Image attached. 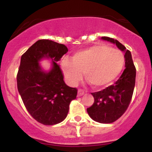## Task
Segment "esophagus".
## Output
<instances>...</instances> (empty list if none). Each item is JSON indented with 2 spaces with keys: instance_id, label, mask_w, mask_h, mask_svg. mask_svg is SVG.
Returning <instances> with one entry per match:
<instances>
[{
  "instance_id": "esophagus-1",
  "label": "esophagus",
  "mask_w": 152,
  "mask_h": 152,
  "mask_svg": "<svg viewBox=\"0 0 152 152\" xmlns=\"http://www.w3.org/2000/svg\"><path fill=\"white\" fill-rule=\"evenodd\" d=\"M85 91H83V89H81V88H79V89L78 90V96H83V94H84Z\"/></svg>"
}]
</instances>
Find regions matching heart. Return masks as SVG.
<instances>
[{
	"label": "heart",
	"mask_w": 152,
	"mask_h": 152,
	"mask_svg": "<svg viewBox=\"0 0 152 152\" xmlns=\"http://www.w3.org/2000/svg\"><path fill=\"white\" fill-rule=\"evenodd\" d=\"M123 53L104 44L95 45L75 53L71 60L64 59L61 68L66 81L75 86L84 72L86 80L96 88L106 87L114 82L123 71Z\"/></svg>",
	"instance_id": "heart-1"
}]
</instances>
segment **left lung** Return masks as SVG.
I'll list each match as a JSON object with an SVG mask.
<instances>
[{
  "instance_id": "left-lung-1",
  "label": "left lung",
  "mask_w": 152,
  "mask_h": 152,
  "mask_svg": "<svg viewBox=\"0 0 152 152\" xmlns=\"http://www.w3.org/2000/svg\"><path fill=\"white\" fill-rule=\"evenodd\" d=\"M103 40L115 43L124 52L125 67L121 76L114 84L97 92L91 93L94 98L93 105L87 108L92 119L102 124H111L119 118L128 109L135 86L136 68L132 54L117 40L102 37Z\"/></svg>"
}]
</instances>
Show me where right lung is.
Segmentation results:
<instances>
[{"label":"right lung","instance_id":"1","mask_svg":"<svg viewBox=\"0 0 152 152\" xmlns=\"http://www.w3.org/2000/svg\"><path fill=\"white\" fill-rule=\"evenodd\" d=\"M68 52L65 45L48 39L38 40L22 55L17 74V86L26 109L35 120L54 125L65 119L77 88L66 84L57 62ZM50 58L53 67L43 72L39 61Z\"/></svg>","mask_w":152,"mask_h":152}]
</instances>
